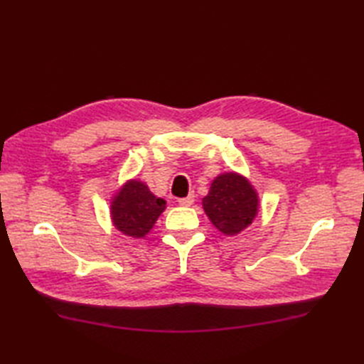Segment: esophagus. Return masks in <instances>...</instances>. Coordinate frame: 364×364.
<instances>
[{"label":"esophagus","instance_id":"obj_1","mask_svg":"<svg viewBox=\"0 0 364 364\" xmlns=\"http://www.w3.org/2000/svg\"><path fill=\"white\" fill-rule=\"evenodd\" d=\"M196 202V197H194V194H191V196H188V197H184V198H180L178 200V203H180L181 206H191L192 203Z\"/></svg>","mask_w":364,"mask_h":364}]
</instances>
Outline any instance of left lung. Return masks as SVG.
<instances>
[{
	"label": "left lung",
	"instance_id": "obj_1",
	"mask_svg": "<svg viewBox=\"0 0 364 364\" xmlns=\"http://www.w3.org/2000/svg\"><path fill=\"white\" fill-rule=\"evenodd\" d=\"M203 210L213 225L227 236H235L250 225L258 214V196L244 176L222 173L211 183L203 198Z\"/></svg>",
	"mask_w": 364,
	"mask_h": 364
}]
</instances>
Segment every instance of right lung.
<instances>
[{
  "mask_svg": "<svg viewBox=\"0 0 364 364\" xmlns=\"http://www.w3.org/2000/svg\"><path fill=\"white\" fill-rule=\"evenodd\" d=\"M164 210L166 200L151 194L149 186L137 180L128 181L111 203L115 228L131 237H144Z\"/></svg>",
  "mask_w": 364,
  "mask_h": 364,
  "instance_id": "right-lung-1",
  "label": "right lung"
}]
</instances>
